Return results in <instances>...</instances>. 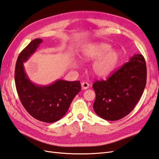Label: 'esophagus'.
I'll return each instance as SVG.
<instances>
[{"instance_id":"obj_1","label":"esophagus","mask_w":159,"mask_h":159,"mask_svg":"<svg viewBox=\"0 0 159 159\" xmlns=\"http://www.w3.org/2000/svg\"><path fill=\"white\" fill-rule=\"evenodd\" d=\"M81 87H82L83 89H87L89 87V84L87 82H83L81 83Z\"/></svg>"}]
</instances>
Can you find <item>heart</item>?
Instances as JSON below:
<instances>
[{
	"instance_id": "1",
	"label": "heart",
	"mask_w": 159,
	"mask_h": 159,
	"mask_svg": "<svg viewBox=\"0 0 159 159\" xmlns=\"http://www.w3.org/2000/svg\"><path fill=\"white\" fill-rule=\"evenodd\" d=\"M81 56L87 61L96 59L92 65V70L97 76L106 78L112 75L119 64L121 53L112 49V45L108 43H95L84 47Z\"/></svg>"
}]
</instances>
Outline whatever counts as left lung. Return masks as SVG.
Returning <instances> with one entry per match:
<instances>
[{
	"instance_id": "1",
	"label": "left lung",
	"mask_w": 159,
	"mask_h": 159,
	"mask_svg": "<svg viewBox=\"0 0 159 159\" xmlns=\"http://www.w3.org/2000/svg\"><path fill=\"white\" fill-rule=\"evenodd\" d=\"M146 65L143 55L134 54L106 80L93 84V109L107 120H117L129 114L141 98L146 84Z\"/></svg>"
}]
</instances>
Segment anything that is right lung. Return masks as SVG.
Instances as JSON below:
<instances>
[{
  "label": "right lung",
  "mask_w": 159,
  "mask_h": 159,
  "mask_svg": "<svg viewBox=\"0 0 159 159\" xmlns=\"http://www.w3.org/2000/svg\"><path fill=\"white\" fill-rule=\"evenodd\" d=\"M43 42L40 39L32 40L18 56L15 70V82L22 105L34 119L45 123L61 119L80 89L79 81L55 80L47 85L34 83L25 70L24 63L35 53Z\"/></svg>",
  "instance_id": "obj_1"
}]
</instances>
